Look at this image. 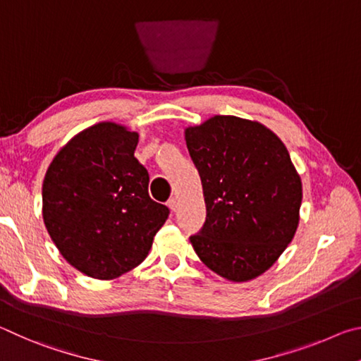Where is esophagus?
I'll return each mask as SVG.
<instances>
[{"label":"esophagus","mask_w":361,"mask_h":361,"mask_svg":"<svg viewBox=\"0 0 361 361\" xmlns=\"http://www.w3.org/2000/svg\"><path fill=\"white\" fill-rule=\"evenodd\" d=\"M167 205H169V209L172 210V212H176V209H178V200H176L175 197H172L167 202Z\"/></svg>","instance_id":"esophagus-1"}]
</instances>
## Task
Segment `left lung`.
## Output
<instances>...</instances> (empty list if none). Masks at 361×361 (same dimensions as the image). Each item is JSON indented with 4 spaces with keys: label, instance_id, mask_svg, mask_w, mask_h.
<instances>
[{
    "label": "left lung",
    "instance_id": "left-lung-1",
    "mask_svg": "<svg viewBox=\"0 0 361 361\" xmlns=\"http://www.w3.org/2000/svg\"><path fill=\"white\" fill-rule=\"evenodd\" d=\"M207 219L191 235L200 261L231 282L274 266L296 234L302 183L288 149L258 121L213 116L185 129Z\"/></svg>",
    "mask_w": 361,
    "mask_h": 361
}]
</instances>
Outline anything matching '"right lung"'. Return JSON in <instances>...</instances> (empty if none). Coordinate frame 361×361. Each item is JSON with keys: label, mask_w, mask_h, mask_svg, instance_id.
I'll return each instance as SVG.
<instances>
[{"label": "right lung", "mask_w": 361, "mask_h": 361, "mask_svg": "<svg viewBox=\"0 0 361 361\" xmlns=\"http://www.w3.org/2000/svg\"><path fill=\"white\" fill-rule=\"evenodd\" d=\"M137 145L138 132L99 122L60 148L42 181L49 235L68 264L92 279H118L143 262L169 218L149 197Z\"/></svg>", "instance_id": "obj_1"}]
</instances>
